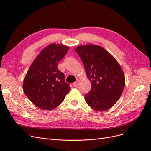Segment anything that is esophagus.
I'll return each mask as SVG.
<instances>
[{
  "label": "esophagus",
  "instance_id": "obj_1",
  "mask_svg": "<svg viewBox=\"0 0 151 151\" xmlns=\"http://www.w3.org/2000/svg\"><path fill=\"white\" fill-rule=\"evenodd\" d=\"M79 80H77L76 82H75L74 83H73L72 86H74V88H77V87L78 86V85H79Z\"/></svg>",
  "mask_w": 151,
  "mask_h": 151
}]
</instances>
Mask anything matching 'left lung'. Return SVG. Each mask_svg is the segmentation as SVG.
Masks as SVG:
<instances>
[{"instance_id":"obj_1","label":"left lung","mask_w":151,"mask_h":151,"mask_svg":"<svg viewBox=\"0 0 151 151\" xmlns=\"http://www.w3.org/2000/svg\"><path fill=\"white\" fill-rule=\"evenodd\" d=\"M75 50L83 62L92 86L89 92L84 95L86 102L97 111L111 108L125 88V75L119 63L106 50L98 45H82Z\"/></svg>"}]
</instances>
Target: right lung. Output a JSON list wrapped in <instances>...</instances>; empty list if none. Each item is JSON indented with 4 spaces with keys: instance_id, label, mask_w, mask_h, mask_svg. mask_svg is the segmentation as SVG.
Returning <instances> with one entry per match:
<instances>
[{
    "instance_id": "obj_1",
    "label": "right lung",
    "mask_w": 151,
    "mask_h": 151,
    "mask_svg": "<svg viewBox=\"0 0 151 151\" xmlns=\"http://www.w3.org/2000/svg\"><path fill=\"white\" fill-rule=\"evenodd\" d=\"M68 50L65 45L50 44L41 51L27 72L23 91L30 101L41 109L52 110L57 108L70 91L64 74L57 67Z\"/></svg>"
}]
</instances>
